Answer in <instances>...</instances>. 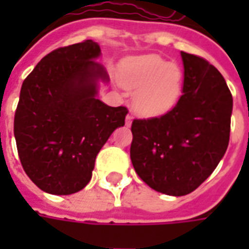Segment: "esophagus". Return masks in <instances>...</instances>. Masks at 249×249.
I'll return each mask as SVG.
<instances>
[{
    "mask_svg": "<svg viewBox=\"0 0 249 249\" xmlns=\"http://www.w3.org/2000/svg\"><path fill=\"white\" fill-rule=\"evenodd\" d=\"M131 120H133V118H131L130 115H127V116H126V126H130V124H131Z\"/></svg>",
    "mask_w": 249,
    "mask_h": 249,
    "instance_id": "1",
    "label": "esophagus"
}]
</instances>
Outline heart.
Masks as SVG:
<instances>
[{"mask_svg": "<svg viewBox=\"0 0 249 249\" xmlns=\"http://www.w3.org/2000/svg\"><path fill=\"white\" fill-rule=\"evenodd\" d=\"M119 80L133 92L131 102L136 112L157 116L176 105L183 87V72L176 63L157 55H144L122 65Z\"/></svg>", "mask_w": 249, "mask_h": 249, "instance_id": "heart-1", "label": "heart"}]
</instances>
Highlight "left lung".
<instances>
[{
  "instance_id": "left-lung-1",
  "label": "left lung",
  "mask_w": 249,
  "mask_h": 249,
  "mask_svg": "<svg viewBox=\"0 0 249 249\" xmlns=\"http://www.w3.org/2000/svg\"><path fill=\"white\" fill-rule=\"evenodd\" d=\"M183 94L167 113L134 119L130 158L136 173L166 196L193 193L212 175L230 139L233 97L211 63L181 51Z\"/></svg>"
}]
</instances>
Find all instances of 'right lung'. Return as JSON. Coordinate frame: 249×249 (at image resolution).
Returning <instances> with one entry per match:
<instances>
[{
    "label": "right lung",
    "mask_w": 249,
    "mask_h": 249,
    "mask_svg": "<svg viewBox=\"0 0 249 249\" xmlns=\"http://www.w3.org/2000/svg\"><path fill=\"white\" fill-rule=\"evenodd\" d=\"M92 40L45 55L24 79L14 133L26 175L48 194L69 196L89 184L97 154L124 126L127 108L97 98L109 76Z\"/></svg>",
    "instance_id": "1"
}]
</instances>
